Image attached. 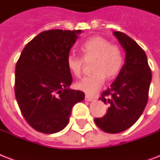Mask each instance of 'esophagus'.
<instances>
[{
    "instance_id": "1",
    "label": "esophagus",
    "mask_w": 160,
    "mask_h": 160,
    "mask_svg": "<svg viewBox=\"0 0 160 160\" xmlns=\"http://www.w3.org/2000/svg\"><path fill=\"white\" fill-rule=\"evenodd\" d=\"M85 101H88V102H90V101H93V100H94V98L91 97V96H90V95H85Z\"/></svg>"
}]
</instances>
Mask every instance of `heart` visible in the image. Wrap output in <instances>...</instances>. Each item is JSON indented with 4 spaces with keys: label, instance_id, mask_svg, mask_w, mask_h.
Here are the masks:
<instances>
[{
    "label": "heart",
    "instance_id": "heart-1",
    "mask_svg": "<svg viewBox=\"0 0 160 160\" xmlns=\"http://www.w3.org/2000/svg\"><path fill=\"white\" fill-rule=\"evenodd\" d=\"M82 57L69 55L66 65L75 77H80L85 61H91L92 74L75 84L78 90L88 95H95L102 88L105 79L111 80L116 77L124 65L122 49L102 36L90 37L80 46Z\"/></svg>",
    "mask_w": 160,
    "mask_h": 160
}]
</instances>
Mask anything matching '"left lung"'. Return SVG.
Returning a JSON list of instances; mask_svg holds the SVG:
<instances>
[{
  "instance_id": "1",
  "label": "left lung",
  "mask_w": 160,
  "mask_h": 160,
  "mask_svg": "<svg viewBox=\"0 0 160 160\" xmlns=\"http://www.w3.org/2000/svg\"><path fill=\"white\" fill-rule=\"evenodd\" d=\"M113 34L125 51L124 64L110 87L99 99L109 106L107 113L95 119L96 125L109 134L124 131L141 116L152 80L144 50L124 33L114 31Z\"/></svg>"
}]
</instances>
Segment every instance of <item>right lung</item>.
<instances>
[{"label":"right lung","mask_w":160,"mask_h":160,"mask_svg":"<svg viewBox=\"0 0 160 160\" xmlns=\"http://www.w3.org/2000/svg\"><path fill=\"white\" fill-rule=\"evenodd\" d=\"M80 33L43 31L25 46L16 63V100L24 118L37 131L54 134L65 129L72 107L85 99V93L69 88L73 80L66 65Z\"/></svg>","instance_id":"obj_1"}]
</instances>
